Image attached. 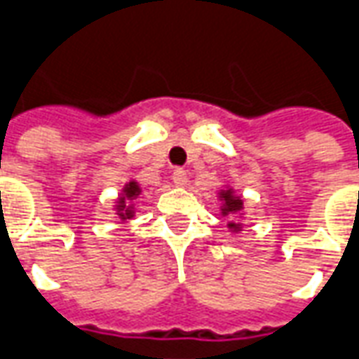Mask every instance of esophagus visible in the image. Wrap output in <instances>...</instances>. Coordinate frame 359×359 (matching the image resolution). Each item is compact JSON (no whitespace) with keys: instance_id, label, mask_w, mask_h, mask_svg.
<instances>
[{"instance_id":"34e87169","label":"esophagus","mask_w":359,"mask_h":359,"mask_svg":"<svg viewBox=\"0 0 359 359\" xmlns=\"http://www.w3.org/2000/svg\"><path fill=\"white\" fill-rule=\"evenodd\" d=\"M172 182H174V185H177V187H184V185L187 184V174H185V170L175 168L174 174H172Z\"/></svg>"}]
</instances>
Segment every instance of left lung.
<instances>
[{"instance_id":"left-lung-1","label":"left lung","mask_w":359,"mask_h":359,"mask_svg":"<svg viewBox=\"0 0 359 359\" xmlns=\"http://www.w3.org/2000/svg\"><path fill=\"white\" fill-rule=\"evenodd\" d=\"M216 197L220 201V215L222 216H236V220L228 222V230L232 233H240L243 228V218H245V199L236 193L232 185L220 187Z\"/></svg>"}]
</instances>
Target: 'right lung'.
Returning <instances> with one entry per match:
<instances>
[{"instance_id":"1","label":"right lung","mask_w":359,"mask_h":359,"mask_svg":"<svg viewBox=\"0 0 359 359\" xmlns=\"http://www.w3.org/2000/svg\"><path fill=\"white\" fill-rule=\"evenodd\" d=\"M143 193L141 189V185L137 180H129L123 187H121V191L114 201V210H116V215H118L119 220H129V218H133L135 216V199L139 197Z\"/></svg>"}]
</instances>
